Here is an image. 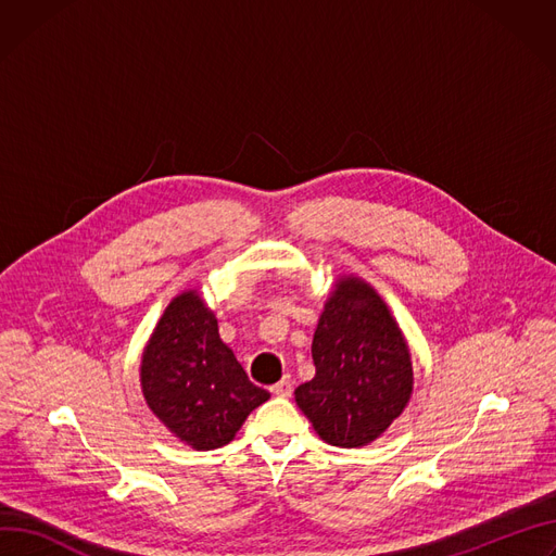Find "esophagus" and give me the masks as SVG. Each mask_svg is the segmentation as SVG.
<instances>
[{"label":"esophagus","mask_w":556,"mask_h":556,"mask_svg":"<svg viewBox=\"0 0 556 556\" xmlns=\"http://www.w3.org/2000/svg\"><path fill=\"white\" fill-rule=\"evenodd\" d=\"M270 392L277 394V396H290V394H292V379H290V377H283L279 383H275V386L270 388Z\"/></svg>","instance_id":"1"}]
</instances>
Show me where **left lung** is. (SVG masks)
<instances>
[{"label":"left lung","instance_id":"1","mask_svg":"<svg viewBox=\"0 0 556 556\" xmlns=\"http://www.w3.org/2000/svg\"><path fill=\"white\" fill-rule=\"evenodd\" d=\"M313 362L317 372L294 390V401L330 445H368L408 406L406 337L379 292L355 275L334 281L315 330Z\"/></svg>","mask_w":556,"mask_h":556}]
</instances>
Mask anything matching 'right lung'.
Returning a JSON list of instances; mask_svg holds the SVG:
<instances>
[{"instance_id": "1", "label": "right lung", "mask_w": 556, "mask_h": 556, "mask_svg": "<svg viewBox=\"0 0 556 556\" xmlns=\"http://www.w3.org/2000/svg\"><path fill=\"white\" fill-rule=\"evenodd\" d=\"M141 392L153 415L194 450L230 443L245 417L270 399L222 341L217 317L197 290L177 294L150 334Z\"/></svg>"}]
</instances>
